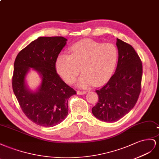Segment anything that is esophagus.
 <instances>
[{
    "mask_svg": "<svg viewBox=\"0 0 159 159\" xmlns=\"http://www.w3.org/2000/svg\"><path fill=\"white\" fill-rule=\"evenodd\" d=\"M76 93H77V94H79V95H82V94H84L86 93V92L85 91H80V90H77Z\"/></svg>",
    "mask_w": 159,
    "mask_h": 159,
    "instance_id": "34e87169",
    "label": "esophagus"
}]
</instances>
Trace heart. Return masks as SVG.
Returning <instances> with one entry per match:
<instances>
[{"instance_id": "heart-1", "label": "heart", "mask_w": 159, "mask_h": 159, "mask_svg": "<svg viewBox=\"0 0 159 159\" xmlns=\"http://www.w3.org/2000/svg\"><path fill=\"white\" fill-rule=\"evenodd\" d=\"M118 59L114 44H101L90 39L76 43L70 48V55L61 54L57 58V71L66 83H73L80 73L78 85L87 87L93 83L102 85L110 79Z\"/></svg>"}]
</instances>
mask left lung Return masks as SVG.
<instances>
[{
    "instance_id": "8db88e82",
    "label": "left lung",
    "mask_w": 159,
    "mask_h": 159,
    "mask_svg": "<svg viewBox=\"0 0 159 159\" xmlns=\"http://www.w3.org/2000/svg\"><path fill=\"white\" fill-rule=\"evenodd\" d=\"M119 51L116 71L108 83L97 90L98 101L92 108L98 119L114 122L134 107L141 91L143 65L134 48L117 39Z\"/></svg>"
}]
</instances>
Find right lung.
I'll use <instances>...</instances> for the list:
<instances>
[{"label":"right lung","instance_id":"1","mask_svg":"<svg viewBox=\"0 0 159 159\" xmlns=\"http://www.w3.org/2000/svg\"><path fill=\"white\" fill-rule=\"evenodd\" d=\"M62 37H40L17 54L12 79V89L22 111L38 125L52 127L64 120L68 115V101L76 94L57 74L55 64L66 43ZM30 67L42 76L37 92L27 87L25 77Z\"/></svg>","mask_w":159,"mask_h":159}]
</instances>
